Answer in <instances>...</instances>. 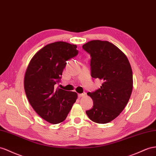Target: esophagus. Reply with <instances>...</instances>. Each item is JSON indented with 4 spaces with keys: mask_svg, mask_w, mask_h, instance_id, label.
I'll use <instances>...</instances> for the list:
<instances>
[{
    "mask_svg": "<svg viewBox=\"0 0 156 156\" xmlns=\"http://www.w3.org/2000/svg\"><path fill=\"white\" fill-rule=\"evenodd\" d=\"M86 95V92H83L82 94H78V97H80V98L84 97Z\"/></svg>",
    "mask_w": 156,
    "mask_h": 156,
    "instance_id": "34e87169",
    "label": "esophagus"
}]
</instances>
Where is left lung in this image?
<instances>
[{"label": "left lung", "mask_w": 156, "mask_h": 156, "mask_svg": "<svg viewBox=\"0 0 156 156\" xmlns=\"http://www.w3.org/2000/svg\"><path fill=\"white\" fill-rule=\"evenodd\" d=\"M90 55L91 76L103 82L100 88L87 94L94 101L86 111L91 121L105 124L117 117L133 91V71L126 55L109 41L93 40L82 46Z\"/></svg>", "instance_id": "obj_1"}]
</instances>
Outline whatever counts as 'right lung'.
Returning a JSON list of instances; mask_svg holds the SVG:
<instances>
[{"label": "right lung", "mask_w": 156, "mask_h": 156, "mask_svg": "<svg viewBox=\"0 0 156 156\" xmlns=\"http://www.w3.org/2000/svg\"><path fill=\"white\" fill-rule=\"evenodd\" d=\"M76 48L63 41L48 44L34 56L26 70L27 99L35 112L50 123L65 121L78 98L74 91L55 87L61 82L66 61L78 54Z\"/></svg>", "instance_id": "right-lung-1"}]
</instances>
